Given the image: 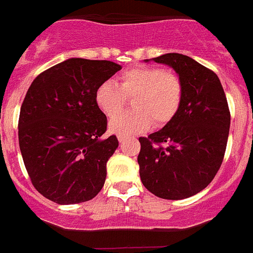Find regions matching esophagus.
I'll return each mask as SVG.
<instances>
[{
	"instance_id": "1",
	"label": "esophagus",
	"mask_w": 253,
	"mask_h": 253,
	"mask_svg": "<svg viewBox=\"0 0 253 253\" xmlns=\"http://www.w3.org/2000/svg\"><path fill=\"white\" fill-rule=\"evenodd\" d=\"M118 140H119L120 143H123L125 140V137L124 135H118Z\"/></svg>"
}]
</instances>
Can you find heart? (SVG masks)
Segmentation results:
<instances>
[{"label": "heart", "instance_id": "obj_1", "mask_svg": "<svg viewBox=\"0 0 253 253\" xmlns=\"http://www.w3.org/2000/svg\"><path fill=\"white\" fill-rule=\"evenodd\" d=\"M119 84L104 81L95 91V101L100 110L113 118L121 110L126 97L133 96L131 112L115 117L110 130L119 135H130L151 126L167 124L176 115L182 101V82L177 75L160 67L139 66L123 72Z\"/></svg>", "mask_w": 253, "mask_h": 253}]
</instances>
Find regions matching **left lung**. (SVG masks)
I'll return each instance as SVG.
<instances>
[{"label": "left lung", "mask_w": 253, "mask_h": 253, "mask_svg": "<svg viewBox=\"0 0 253 253\" xmlns=\"http://www.w3.org/2000/svg\"><path fill=\"white\" fill-rule=\"evenodd\" d=\"M152 60L177 73L184 93L176 115L158 131L139 138L140 180L158 198L181 200L200 193L216 175L227 147L231 114L213 71L178 53Z\"/></svg>", "instance_id": "left-lung-1"}]
</instances>
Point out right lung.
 Here are the masks:
<instances>
[{"label": "right lung", "mask_w": 253, "mask_h": 253, "mask_svg": "<svg viewBox=\"0 0 253 253\" xmlns=\"http://www.w3.org/2000/svg\"><path fill=\"white\" fill-rule=\"evenodd\" d=\"M122 67L69 58L40 73L20 109L19 144L35 189L60 205L95 198L119 142L105 138L107 119L95 91Z\"/></svg>", "instance_id": "1"}]
</instances>
